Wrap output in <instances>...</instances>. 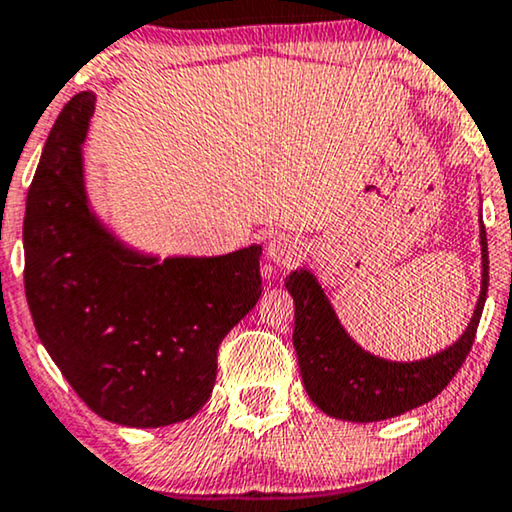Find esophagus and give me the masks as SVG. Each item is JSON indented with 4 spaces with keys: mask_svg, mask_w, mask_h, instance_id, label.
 Listing matches in <instances>:
<instances>
[{
    "mask_svg": "<svg viewBox=\"0 0 512 512\" xmlns=\"http://www.w3.org/2000/svg\"><path fill=\"white\" fill-rule=\"evenodd\" d=\"M265 256L277 265H293L303 256V244L293 235H275L265 244Z\"/></svg>",
    "mask_w": 512,
    "mask_h": 512,
    "instance_id": "esophagus-1",
    "label": "esophagus"
}]
</instances>
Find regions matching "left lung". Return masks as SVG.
Segmentation results:
<instances>
[{"instance_id":"obj_1","label":"left lung","mask_w":512,"mask_h":512,"mask_svg":"<svg viewBox=\"0 0 512 512\" xmlns=\"http://www.w3.org/2000/svg\"><path fill=\"white\" fill-rule=\"evenodd\" d=\"M480 296L466 331L452 345L417 361H391L370 354L340 324L324 286L310 268L284 279L293 303V347L307 396L328 417L342 422H382L429 403L443 391L471 352L487 300L489 256L480 216Z\"/></svg>"}]
</instances>
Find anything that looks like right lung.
<instances>
[{
	"instance_id": "right-lung-1",
	"label": "right lung",
	"mask_w": 512,
	"mask_h": 512,
	"mask_svg": "<svg viewBox=\"0 0 512 512\" xmlns=\"http://www.w3.org/2000/svg\"><path fill=\"white\" fill-rule=\"evenodd\" d=\"M95 93L74 95L41 151L25 205V296L41 345L107 422L158 429L193 417L216 352L261 298V244L160 256L125 242L88 198L83 144Z\"/></svg>"
}]
</instances>
